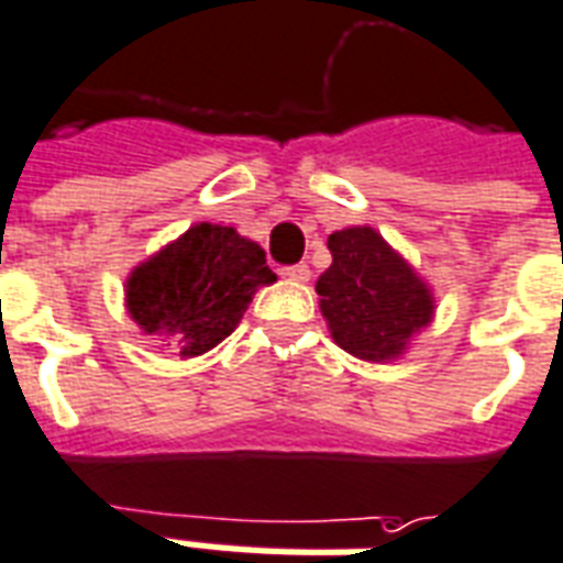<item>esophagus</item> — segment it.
I'll return each instance as SVG.
<instances>
[{
	"instance_id": "1",
	"label": "esophagus",
	"mask_w": 563,
	"mask_h": 563,
	"mask_svg": "<svg viewBox=\"0 0 563 563\" xmlns=\"http://www.w3.org/2000/svg\"><path fill=\"white\" fill-rule=\"evenodd\" d=\"M282 276H285L287 282H299V285H302V282H309L311 278V269L306 264H297V266H287Z\"/></svg>"
}]
</instances>
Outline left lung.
<instances>
[{"mask_svg": "<svg viewBox=\"0 0 563 563\" xmlns=\"http://www.w3.org/2000/svg\"><path fill=\"white\" fill-rule=\"evenodd\" d=\"M327 245L332 264L314 290L332 342L366 363L399 360L432 323V287L368 224L330 233Z\"/></svg>", "mask_w": 563, "mask_h": 563, "instance_id": "obj_1", "label": "left lung"}]
</instances>
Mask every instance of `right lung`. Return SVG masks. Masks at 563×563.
Wrapping results in <instances>:
<instances>
[{"instance_id": "right-lung-1", "label": "right lung", "mask_w": 563, "mask_h": 563, "mask_svg": "<svg viewBox=\"0 0 563 563\" xmlns=\"http://www.w3.org/2000/svg\"><path fill=\"white\" fill-rule=\"evenodd\" d=\"M273 282L257 242L200 221L131 269L125 309L143 335L179 344V356L191 360L224 342L257 287Z\"/></svg>"}]
</instances>
